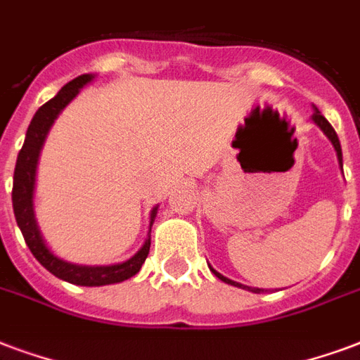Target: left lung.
<instances>
[{
	"mask_svg": "<svg viewBox=\"0 0 360 360\" xmlns=\"http://www.w3.org/2000/svg\"><path fill=\"white\" fill-rule=\"evenodd\" d=\"M311 121H313V123H315V125L319 127V129H321V131L324 132V136H326V139L330 140V144L334 146V150H336L338 165H340V169H344V158H342V146H340V139H338L336 131L332 129L330 123L326 121V117H324V115H321V112H319V110H317V108H315V106H313ZM209 267H210V266H209ZM210 271L214 273V275H216V277H218V279L224 281V283H228V285H231V286H237V288H243V290H250V292H254V294L264 292V288H252V286L241 285V283H237V281H231V279H228V277H224L221 273L216 271L214 267H210Z\"/></svg>",
	"mask_w": 360,
	"mask_h": 360,
	"instance_id": "obj_1",
	"label": "left lung"
}]
</instances>
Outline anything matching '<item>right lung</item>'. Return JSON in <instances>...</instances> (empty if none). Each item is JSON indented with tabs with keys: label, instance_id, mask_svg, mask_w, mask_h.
Wrapping results in <instances>:
<instances>
[{
	"label": "right lung",
	"instance_id": "1",
	"mask_svg": "<svg viewBox=\"0 0 360 360\" xmlns=\"http://www.w3.org/2000/svg\"><path fill=\"white\" fill-rule=\"evenodd\" d=\"M94 79L93 74H83L75 77L70 83L56 93L55 98L45 102L36 115L32 117L26 139H24L22 150L18 151L15 167V176H13V210L18 228L22 231L24 241L36 256V260L41 264L47 271H51L55 277L62 281H68L72 285L79 286H104L113 285V283H123L131 279L140 271V267L150 254L151 245V226L158 216L159 205H155L150 212V229L146 237L144 245L140 250L129 260L121 264H112V266H81V264H72V262L62 260L56 256L47 243L43 239L41 229L37 226L36 210H34V193H36V174L37 163H39V153L43 150V144L47 140V134L51 127L60 115L62 110L79 94V91L85 85H89Z\"/></svg>",
	"mask_w": 360,
	"mask_h": 360
}]
</instances>
